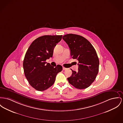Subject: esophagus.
<instances>
[{"label": "esophagus", "instance_id": "1", "mask_svg": "<svg viewBox=\"0 0 123 123\" xmlns=\"http://www.w3.org/2000/svg\"><path fill=\"white\" fill-rule=\"evenodd\" d=\"M66 69H67L66 68H64V67H63V70H65Z\"/></svg>", "mask_w": 123, "mask_h": 123}]
</instances>
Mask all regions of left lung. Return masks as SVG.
I'll use <instances>...</instances> for the list:
<instances>
[{
    "mask_svg": "<svg viewBox=\"0 0 123 123\" xmlns=\"http://www.w3.org/2000/svg\"><path fill=\"white\" fill-rule=\"evenodd\" d=\"M68 45L71 57L78 61V70H72L69 83L76 89H84L94 82L98 74L99 61L92 44L82 36L67 34L62 37Z\"/></svg>",
    "mask_w": 123,
    "mask_h": 123,
    "instance_id": "obj_1",
    "label": "left lung"
}]
</instances>
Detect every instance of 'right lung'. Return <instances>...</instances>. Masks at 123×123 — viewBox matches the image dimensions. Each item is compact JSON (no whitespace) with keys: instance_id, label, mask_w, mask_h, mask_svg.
Wrapping results in <instances>:
<instances>
[{"instance_id":"add662e5","label":"right lung","mask_w":123,"mask_h":123,"mask_svg":"<svg viewBox=\"0 0 123 123\" xmlns=\"http://www.w3.org/2000/svg\"><path fill=\"white\" fill-rule=\"evenodd\" d=\"M62 35H44L35 39L27 49L23 61L25 76L29 83L38 91L52 86L57 74L62 70L58 65L54 68L47 63L52 57L55 47L61 41Z\"/></svg>"}]
</instances>
